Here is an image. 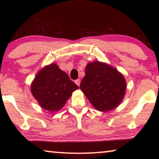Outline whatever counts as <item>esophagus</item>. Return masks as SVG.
I'll list each match as a JSON object with an SVG mask.
<instances>
[{
    "label": "esophagus",
    "mask_w": 159,
    "mask_h": 159,
    "mask_svg": "<svg viewBox=\"0 0 159 159\" xmlns=\"http://www.w3.org/2000/svg\"><path fill=\"white\" fill-rule=\"evenodd\" d=\"M75 84H77V86H80V80L78 79V80H76L75 81Z\"/></svg>",
    "instance_id": "1"
}]
</instances>
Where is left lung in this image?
Segmentation results:
<instances>
[{
    "mask_svg": "<svg viewBox=\"0 0 159 159\" xmlns=\"http://www.w3.org/2000/svg\"><path fill=\"white\" fill-rule=\"evenodd\" d=\"M80 89L97 110L108 111L122 101L126 82L116 69L104 63L95 61L87 65Z\"/></svg>",
    "mask_w": 159,
    "mask_h": 159,
    "instance_id": "1",
    "label": "left lung"
}]
</instances>
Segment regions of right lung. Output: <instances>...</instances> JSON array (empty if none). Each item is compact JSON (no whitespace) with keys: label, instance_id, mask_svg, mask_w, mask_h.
Returning <instances> with one entry per match:
<instances>
[{"label":"right lung","instance_id":"1","mask_svg":"<svg viewBox=\"0 0 159 159\" xmlns=\"http://www.w3.org/2000/svg\"><path fill=\"white\" fill-rule=\"evenodd\" d=\"M78 86L56 64L39 71L31 86L32 95L40 106L55 111L61 108Z\"/></svg>","mask_w":159,"mask_h":159}]
</instances>
